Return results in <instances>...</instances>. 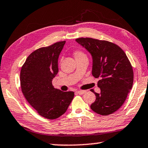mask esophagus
<instances>
[{"label": "esophagus", "instance_id": "1", "mask_svg": "<svg viewBox=\"0 0 148 148\" xmlns=\"http://www.w3.org/2000/svg\"><path fill=\"white\" fill-rule=\"evenodd\" d=\"M86 91H85V90H80V91H77L76 93H78V94H80V95H82V94L86 93Z\"/></svg>", "mask_w": 148, "mask_h": 148}]
</instances>
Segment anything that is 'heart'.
Segmentation results:
<instances>
[{
  "label": "heart",
  "mask_w": 148,
  "mask_h": 148,
  "mask_svg": "<svg viewBox=\"0 0 148 148\" xmlns=\"http://www.w3.org/2000/svg\"><path fill=\"white\" fill-rule=\"evenodd\" d=\"M74 55L76 59L79 58H87L86 55L82 51H80V50H76V51L74 52Z\"/></svg>",
  "instance_id": "1"
}]
</instances>
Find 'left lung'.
<instances>
[{
    "mask_svg": "<svg viewBox=\"0 0 148 148\" xmlns=\"http://www.w3.org/2000/svg\"><path fill=\"white\" fill-rule=\"evenodd\" d=\"M76 41L91 54L92 74L100 78L98 86L101 92L92 90L96 100L90 108L102 116L113 114L123 105L132 88L134 72L130 62L122 48L111 42L92 38H79Z\"/></svg>",
    "mask_w": 148,
    "mask_h": 148,
    "instance_id": "8db88e82",
    "label": "left lung"
}]
</instances>
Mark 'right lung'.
Segmentation results:
<instances>
[{
  "label": "right lung",
  "instance_id": "1",
  "mask_svg": "<svg viewBox=\"0 0 148 148\" xmlns=\"http://www.w3.org/2000/svg\"><path fill=\"white\" fill-rule=\"evenodd\" d=\"M66 41L42 47L32 52L21 68L22 92L39 115L54 120L66 111L74 92H62L52 85L58 72V59Z\"/></svg>",
  "mask_w": 148,
  "mask_h": 148
}]
</instances>
